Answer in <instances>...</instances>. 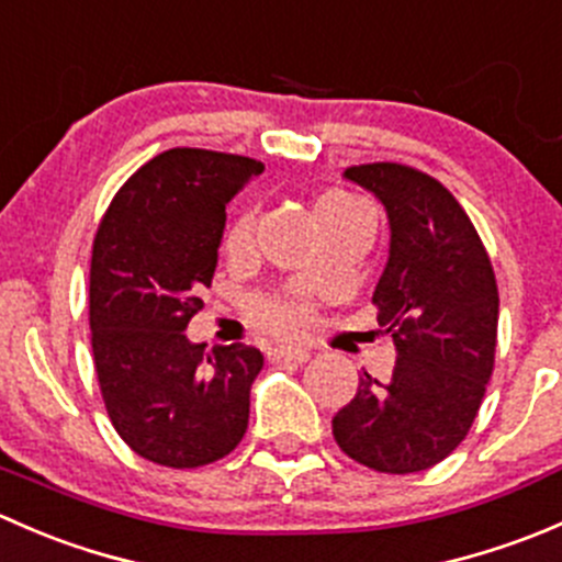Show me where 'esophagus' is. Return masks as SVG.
Here are the masks:
<instances>
[{
	"label": "esophagus",
	"instance_id": "34e87169",
	"mask_svg": "<svg viewBox=\"0 0 562 562\" xmlns=\"http://www.w3.org/2000/svg\"><path fill=\"white\" fill-rule=\"evenodd\" d=\"M271 361H293V364H304L310 361V353L302 348H274L269 353Z\"/></svg>",
	"mask_w": 562,
	"mask_h": 562
}]
</instances>
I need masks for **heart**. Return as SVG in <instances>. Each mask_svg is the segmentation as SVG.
Segmentation results:
<instances>
[{"mask_svg":"<svg viewBox=\"0 0 562 562\" xmlns=\"http://www.w3.org/2000/svg\"><path fill=\"white\" fill-rule=\"evenodd\" d=\"M321 203H328V206H342V209H364L359 206L356 201H350V198L345 195H328L323 198ZM367 212V209H364ZM249 241H252V217L245 214V217L239 220V223L231 228L228 234V249L231 252H241V249L249 247ZM255 321L260 323V326H266L269 331L274 334H285V337H293V334L304 331L310 323V310L304 307V304H296V302H258L255 304Z\"/></svg>","mask_w":562,"mask_h":562,"instance_id":"1","label":"heart"}]
</instances>
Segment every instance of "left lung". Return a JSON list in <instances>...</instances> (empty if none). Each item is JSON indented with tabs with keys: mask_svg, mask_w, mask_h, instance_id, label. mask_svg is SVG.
Masks as SVG:
<instances>
[{
	"mask_svg": "<svg viewBox=\"0 0 562 562\" xmlns=\"http://www.w3.org/2000/svg\"><path fill=\"white\" fill-rule=\"evenodd\" d=\"M386 209L389 260L372 304L396 350L386 383L359 378L331 418L334 440L378 473H418L468 435L495 367L497 285L490 255L457 198L396 162L342 173Z\"/></svg>",
	"mask_w": 562,
	"mask_h": 562,
	"instance_id": "left-lung-1",
	"label": "left lung"
}]
</instances>
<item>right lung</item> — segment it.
Listing matches in <instances>:
<instances>
[{
    "label": "right lung",
    "mask_w": 562,
    "mask_h": 562,
    "mask_svg": "<svg viewBox=\"0 0 562 562\" xmlns=\"http://www.w3.org/2000/svg\"><path fill=\"white\" fill-rule=\"evenodd\" d=\"M258 160L168 149L138 168L108 206L92 249L89 326L100 391L119 438L166 468H201L239 446L263 353L187 339L203 307L225 206Z\"/></svg>",
    "instance_id": "obj_1"
}]
</instances>
